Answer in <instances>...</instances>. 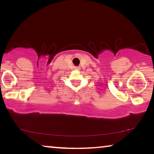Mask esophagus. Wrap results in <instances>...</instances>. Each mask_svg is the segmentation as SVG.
<instances>
[{"label":"esophagus","instance_id":"34e87169","mask_svg":"<svg viewBox=\"0 0 154 154\" xmlns=\"http://www.w3.org/2000/svg\"><path fill=\"white\" fill-rule=\"evenodd\" d=\"M75 69H76V70H79V69H80V68H79V66H76V67H75Z\"/></svg>","mask_w":154,"mask_h":154}]
</instances>
